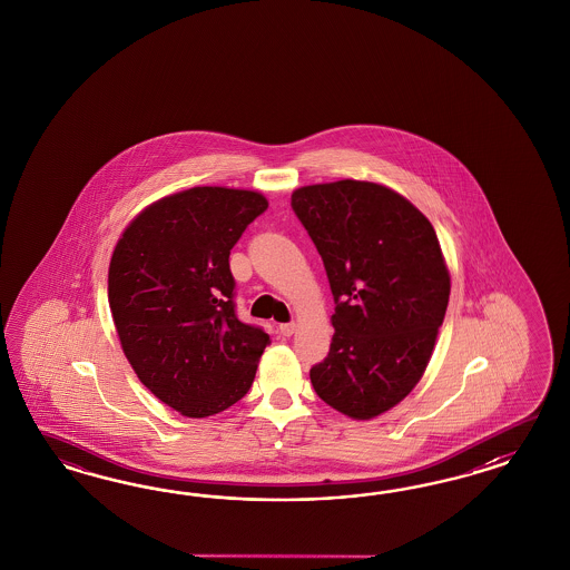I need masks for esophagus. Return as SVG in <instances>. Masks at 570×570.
Returning <instances> with one entry per match:
<instances>
[{"instance_id":"obj_1","label":"esophagus","mask_w":570,"mask_h":570,"mask_svg":"<svg viewBox=\"0 0 570 570\" xmlns=\"http://www.w3.org/2000/svg\"><path fill=\"white\" fill-rule=\"evenodd\" d=\"M294 330H296V324H294V322L279 324V334H282V336H293Z\"/></svg>"}]
</instances>
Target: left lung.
<instances>
[{
  "label": "left lung",
  "instance_id": "obj_1",
  "mask_svg": "<svg viewBox=\"0 0 570 570\" xmlns=\"http://www.w3.org/2000/svg\"><path fill=\"white\" fill-rule=\"evenodd\" d=\"M322 255L336 309L328 357L311 367L317 397L353 420L389 412L431 362L451 277L431 222L382 184L341 179L293 191Z\"/></svg>",
  "mask_w": 570,
  "mask_h": 570
}]
</instances>
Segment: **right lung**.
Masks as SVG:
<instances>
[{
    "mask_svg": "<svg viewBox=\"0 0 570 570\" xmlns=\"http://www.w3.org/2000/svg\"><path fill=\"white\" fill-rule=\"evenodd\" d=\"M265 208L259 191L198 186L144 208L115 246L108 303L122 353L181 415L240 401L269 345V334L236 317L229 272V250Z\"/></svg>",
    "mask_w": 570,
    "mask_h": 570,
    "instance_id": "right-lung-1",
    "label": "right lung"
}]
</instances>
